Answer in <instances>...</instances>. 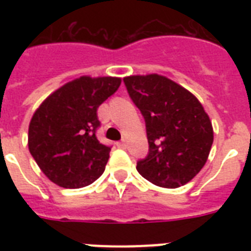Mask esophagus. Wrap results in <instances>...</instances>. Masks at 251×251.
<instances>
[{"label": "esophagus", "mask_w": 251, "mask_h": 251, "mask_svg": "<svg viewBox=\"0 0 251 251\" xmlns=\"http://www.w3.org/2000/svg\"><path fill=\"white\" fill-rule=\"evenodd\" d=\"M117 146H118V147H120V149H125V147H126V143H125V141H121V142H118V143H117Z\"/></svg>", "instance_id": "esophagus-1"}]
</instances>
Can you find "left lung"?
I'll return each instance as SVG.
<instances>
[{"label":"left lung","instance_id":"8db88e82","mask_svg":"<svg viewBox=\"0 0 251 251\" xmlns=\"http://www.w3.org/2000/svg\"><path fill=\"white\" fill-rule=\"evenodd\" d=\"M130 98L145 117L149 155L137 171L150 182L176 189L204 167L214 142L208 114L190 91L159 74L124 78Z\"/></svg>","mask_w":251,"mask_h":251}]
</instances>
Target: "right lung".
Here are the masks:
<instances>
[{
	"instance_id": "1",
	"label": "right lung",
	"mask_w": 251,
	"mask_h": 251,
	"mask_svg": "<svg viewBox=\"0 0 251 251\" xmlns=\"http://www.w3.org/2000/svg\"><path fill=\"white\" fill-rule=\"evenodd\" d=\"M121 78L83 75L50 94L28 126V150L43 173L65 189L96 181L105 169L110 147L96 138L98 108L113 95Z\"/></svg>"
}]
</instances>
